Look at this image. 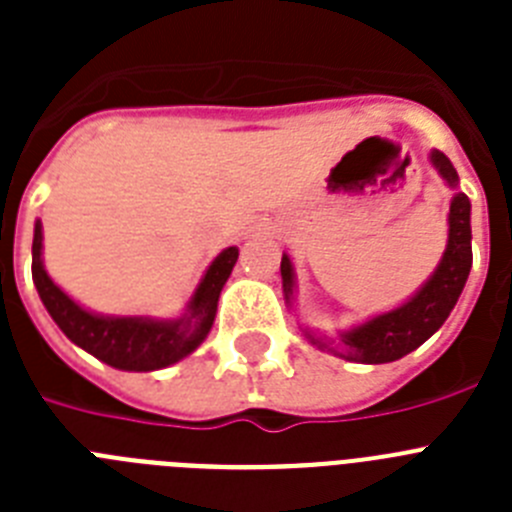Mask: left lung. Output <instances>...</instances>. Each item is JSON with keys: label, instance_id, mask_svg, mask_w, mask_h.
Masks as SVG:
<instances>
[{"label": "left lung", "instance_id": "1", "mask_svg": "<svg viewBox=\"0 0 512 512\" xmlns=\"http://www.w3.org/2000/svg\"><path fill=\"white\" fill-rule=\"evenodd\" d=\"M431 164L436 166L443 182L451 189L459 187V174L441 151L431 153ZM469 212H472L469 197L456 189L449 207V243H446L441 264L436 266L433 277L405 305L382 312V315L366 320L356 328L343 330L338 341L320 338L310 328H305V336L310 338V343H315L318 348H328L346 361H359V364H387V361L402 359L418 346H423L446 323L449 312L454 310L456 300H459L461 289L467 284L469 269H472ZM282 287L284 297L292 305V300H295V269H292L287 253L282 256Z\"/></svg>", "mask_w": 512, "mask_h": 512}]
</instances>
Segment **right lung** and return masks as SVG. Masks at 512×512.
<instances>
[{
	"label": "right lung",
	"instance_id": "1",
	"mask_svg": "<svg viewBox=\"0 0 512 512\" xmlns=\"http://www.w3.org/2000/svg\"><path fill=\"white\" fill-rule=\"evenodd\" d=\"M40 256H43V225L38 220L33 235V282L45 310L51 312V318L66 333V338L122 372H156L182 361L207 338L215 323L220 292L238 261V248L230 246L217 253L194 289L187 312L174 320L143 318V315H130V318L94 315L76 305L48 277Z\"/></svg>",
	"mask_w": 512,
	"mask_h": 512
}]
</instances>
